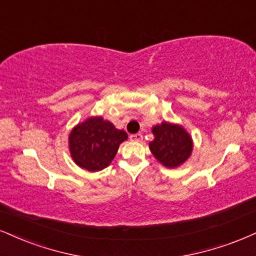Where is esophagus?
Segmentation results:
<instances>
[{"label":"esophagus","instance_id":"obj_1","mask_svg":"<svg viewBox=\"0 0 256 256\" xmlns=\"http://www.w3.org/2000/svg\"><path fill=\"white\" fill-rule=\"evenodd\" d=\"M129 138H130L132 141H141V140H142V135H141L140 133L132 134L130 136H129Z\"/></svg>","mask_w":256,"mask_h":256}]
</instances>
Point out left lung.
I'll return each mask as SVG.
<instances>
[{
	"instance_id": "obj_1",
	"label": "left lung",
	"mask_w": 256,
	"mask_h": 256,
	"mask_svg": "<svg viewBox=\"0 0 256 256\" xmlns=\"http://www.w3.org/2000/svg\"><path fill=\"white\" fill-rule=\"evenodd\" d=\"M154 140L150 142V152L164 166L176 167L190 156L192 140L180 126L162 122L153 128Z\"/></svg>"
}]
</instances>
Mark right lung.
Instances as JSON below:
<instances>
[{
	"instance_id": "add662e5",
	"label": "right lung",
	"mask_w": 256,
	"mask_h": 256,
	"mask_svg": "<svg viewBox=\"0 0 256 256\" xmlns=\"http://www.w3.org/2000/svg\"><path fill=\"white\" fill-rule=\"evenodd\" d=\"M127 133L102 118H90L74 128L68 138L71 156L82 168L94 172L106 168L118 153Z\"/></svg>"
}]
</instances>
